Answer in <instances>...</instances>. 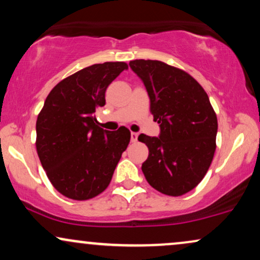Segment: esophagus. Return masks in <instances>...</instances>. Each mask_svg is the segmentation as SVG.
I'll list each match as a JSON object with an SVG mask.
<instances>
[{
	"label": "esophagus",
	"instance_id": "obj_1",
	"mask_svg": "<svg viewBox=\"0 0 260 260\" xmlns=\"http://www.w3.org/2000/svg\"><path fill=\"white\" fill-rule=\"evenodd\" d=\"M131 142L132 143L138 142V133H134V132L131 133Z\"/></svg>",
	"mask_w": 260,
	"mask_h": 260
}]
</instances>
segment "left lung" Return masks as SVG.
Instances as JSON below:
<instances>
[{
  "instance_id": "1",
  "label": "left lung",
  "mask_w": 260,
  "mask_h": 260,
  "mask_svg": "<svg viewBox=\"0 0 260 260\" xmlns=\"http://www.w3.org/2000/svg\"><path fill=\"white\" fill-rule=\"evenodd\" d=\"M143 81L160 136L140 134L149 148L142 165L148 183L165 195L180 196L203 179L213 160L217 115L201 84L185 71L158 60H132Z\"/></svg>"
}]
</instances>
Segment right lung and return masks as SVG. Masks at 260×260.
Returning <instances> with one entry per match:
<instances>
[{
  "mask_svg": "<svg viewBox=\"0 0 260 260\" xmlns=\"http://www.w3.org/2000/svg\"><path fill=\"white\" fill-rule=\"evenodd\" d=\"M128 65L94 64L60 81L46 98L36 122V149L52 185L69 199L95 198L110 184L131 132L96 124L108 86Z\"/></svg>",
  "mask_w": 260,
  "mask_h": 260,
  "instance_id": "1",
  "label": "right lung"
}]
</instances>
